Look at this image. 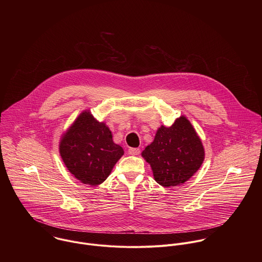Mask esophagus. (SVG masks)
Returning <instances> with one entry per match:
<instances>
[{
    "label": "esophagus",
    "mask_w": 262,
    "mask_h": 262,
    "mask_svg": "<svg viewBox=\"0 0 262 262\" xmlns=\"http://www.w3.org/2000/svg\"><path fill=\"white\" fill-rule=\"evenodd\" d=\"M128 153L130 155H138L140 153V149L139 148H130L128 150Z\"/></svg>",
    "instance_id": "1"
}]
</instances>
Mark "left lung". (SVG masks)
Returning <instances> with one entry per match:
<instances>
[{"instance_id": "8db88e82", "label": "left lung", "mask_w": 262, "mask_h": 262, "mask_svg": "<svg viewBox=\"0 0 262 262\" xmlns=\"http://www.w3.org/2000/svg\"><path fill=\"white\" fill-rule=\"evenodd\" d=\"M141 155L149 163L157 184L178 187L199 170L205 149L191 123L183 115L170 127L161 125Z\"/></svg>"}]
</instances>
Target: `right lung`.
Instances as JSON below:
<instances>
[{"label": "right lung", "instance_id": "1", "mask_svg": "<svg viewBox=\"0 0 262 262\" xmlns=\"http://www.w3.org/2000/svg\"><path fill=\"white\" fill-rule=\"evenodd\" d=\"M59 153L76 180L95 187L107 180L124 150L113 141L106 123L84 110L61 135Z\"/></svg>", "mask_w": 262, "mask_h": 262}]
</instances>
